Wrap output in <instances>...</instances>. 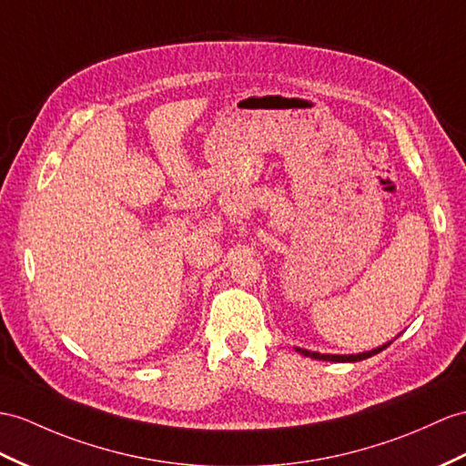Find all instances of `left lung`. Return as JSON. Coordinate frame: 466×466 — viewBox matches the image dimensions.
I'll return each instance as SVG.
<instances>
[{
	"mask_svg": "<svg viewBox=\"0 0 466 466\" xmlns=\"http://www.w3.org/2000/svg\"><path fill=\"white\" fill-rule=\"evenodd\" d=\"M390 344H383L376 350L371 351H364V354H351V356H332V354H319V351H309V350H302V348H297V351H300L302 356H309V358H314V360H326V361H360V360H366V358H371L380 354L381 350L388 348Z\"/></svg>",
	"mask_w": 466,
	"mask_h": 466,
	"instance_id": "8db88e82",
	"label": "left lung"
}]
</instances>
